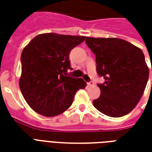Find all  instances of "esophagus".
Returning a JSON list of instances; mask_svg holds the SVG:
<instances>
[{"mask_svg": "<svg viewBox=\"0 0 152 152\" xmlns=\"http://www.w3.org/2000/svg\"><path fill=\"white\" fill-rule=\"evenodd\" d=\"M94 86V82H89V83H87V86H89V87H90V86Z\"/></svg>", "mask_w": 152, "mask_h": 152, "instance_id": "34e87169", "label": "esophagus"}]
</instances>
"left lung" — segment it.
I'll use <instances>...</instances> for the list:
<instances>
[{
	"mask_svg": "<svg viewBox=\"0 0 152 152\" xmlns=\"http://www.w3.org/2000/svg\"><path fill=\"white\" fill-rule=\"evenodd\" d=\"M86 42L96 55L97 72L106 80L98 85L101 94L93 101L94 107L111 117L127 115L140 101L149 77L143 52L120 38L86 37Z\"/></svg>",
	"mask_w": 152,
	"mask_h": 152,
	"instance_id": "1",
	"label": "left lung"
}]
</instances>
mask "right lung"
Here are the masks:
<instances>
[{"label": "right lung", "instance_id": "1", "mask_svg": "<svg viewBox=\"0 0 152 152\" xmlns=\"http://www.w3.org/2000/svg\"><path fill=\"white\" fill-rule=\"evenodd\" d=\"M86 39L82 36L44 33L34 37L21 54L19 87L33 111L52 117L72 104L78 89H85L82 78L66 76L72 70L70 51Z\"/></svg>", "mask_w": 152, "mask_h": 152}]
</instances>
